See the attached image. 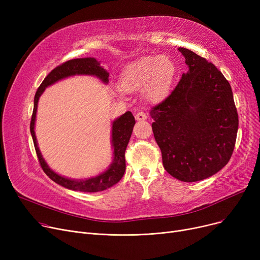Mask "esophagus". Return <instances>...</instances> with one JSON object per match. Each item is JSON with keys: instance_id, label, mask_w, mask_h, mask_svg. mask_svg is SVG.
<instances>
[{"instance_id": "esophagus-1", "label": "esophagus", "mask_w": 260, "mask_h": 260, "mask_svg": "<svg viewBox=\"0 0 260 260\" xmlns=\"http://www.w3.org/2000/svg\"><path fill=\"white\" fill-rule=\"evenodd\" d=\"M135 118H136V120H137V121H145L146 118H147V116H146L145 113L139 112V113H137V114L135 115Z\"/></svg>"}]
</instances>
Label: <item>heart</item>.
<instances>
[{
	"mask_svg": "<svg viewBox=\"0 0 260 260\" xmlns=\"http://www.w3.org/2000/svg\"><path fill=\"white\" fill-rule=\"evenodd\" d=\"M175 75L176 64L168 54L147 56L124 66L120 73L119 86L126 92L141 89L146 102L159 103L169 95ZM122 90L116 92L121 95Z\"/></svg>",
	"mask_w": 260,
	"mask_h": 260,
	"instance_id": "heart-1",
	"label": "heart"
}]
</instances>
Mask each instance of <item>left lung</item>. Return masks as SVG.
<instances>
[{"label":"left lung","instance_id":"1","mask_svg":"<svg viewBox=\"0 0 260 260\" xmlns=\"http://www.w3.org/2000/svg\"><path fill=\"white\" fill-rule=\"evenodd\" d=\"M178 50L187 72L149 115L166 171L180 181L195 182L209 178L229 162L236 142L238 114L221 72L192 50Z\"/></svg>","mask_w":260,"mask_h":260}]
</instances>
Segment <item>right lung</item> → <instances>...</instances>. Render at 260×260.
Here are the masks:
<instances>
[{
  "label": "right lung",
  "mask_w": 260,
  "mask_h": 260,
  "mask_svg": "<svg viewBox=\"0 0 260 260\" xmlns=\"http://www.w3.org/2000/svg\"><path fill=\"white\" fill-rule=\"evenodd\" d=\"M74 76H93L101 80L104 84L108 83L109 74L103 66H101L100 62L94 58H80L70 60L62 65L57 66L52 70L47 77L43 80L42 84L38 88L35 101H34V112L30 122V134L34 140L35 148L37 152V156L39 158L40 165L42 167L44 173L49 178L58 183L59 185L73 189L79 190V192H87V193H95L101 192L106 188L112 187L116 183H118L124 175L125 172V149L131 139L133 133V127L135 125V118L131 112H126L122 116L115 119L112 123V147H113V160L109 165L107 170L100 173L97 176L90 177L85 179H72L67 178L65 176L59 175L54 171H52L46 163L42 154L40 152L38 146V141L35 133L36 125V116L38 109V102L41 95L44 92L45 88L56 83L58 81L63 79L74 77Z\"/></svg>",
  "instance_id": "add662e5"
}]
</instances>
